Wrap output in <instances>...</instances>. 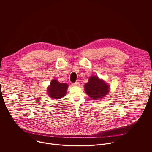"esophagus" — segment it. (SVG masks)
<instances>
[{
  "label": "esophagus",
  "instance_id": "esophagus-1",
  "mask_svg": "<svg viewBox=\"0 0 152 152\" xmlns=\"http://www.w3.org/2000/svg\"><path fill=\"white\" fill-rule=\"evenodd\" d=\"M79 84V83L77 82V81H76V82H75V83H73L72 84V85L73 86H78Z\"/></svg>",
  "mask_w": 152,
  "mask_h": 152
}]
</instances>
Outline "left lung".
I'll use <instances>...</instances> for the list:
<instances>
[{
	"label": "left lung",
	"mask_w": 152,
	"mask_h": 152,
	"mask_svg": "<svg viewBox=\"0 0 152 152\" xmlns=\"http://www.w3.org/2000/svg\"><path fill=\"white\" fill-rule=\"evenodd\" d=\"M109 86L98 77L92 76L84 86L85 91L91 98L99 100L108 93Z\"/></svg>",
	"instance_id": "1"
}]
</instances>
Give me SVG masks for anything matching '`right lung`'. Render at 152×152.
I'll list each match as a JSON object with an SVG mask.
<instances>
[{"mask_svg": "<svg viewBox=\"0 0 152 152\" xmlns=\"http://www.w3.org/2000/svg\"><path fill=\"white\" fill-rule=\"evenodd\" d=\"M68 87L66 84L60 83L56 80H53L51 82V86L48 88V93L53 99H59L65 96Z\"/></svg>", "mask_w": 152, "mask_h": 152, "instance_id": "right-lung-1", "label": "right lung"}]
</instances>
